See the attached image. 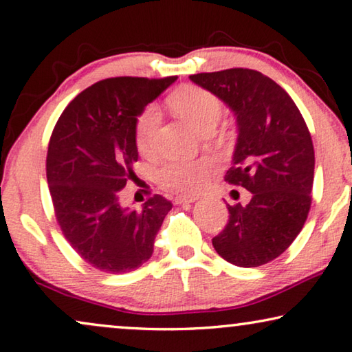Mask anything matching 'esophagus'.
I'll list each match as a JSON object with an SVG mask.
<instances>
[{"label":"esophagus","mask_w":352,"mask_h":352,"mask_svg":"<svg viewBox=\"0 0 352 352\" xmlns=\"http://www.w3.org/2000/svg\"><path fill=\"white\" fill-rule=\"evenodd\" d=\"M199 197L197 196H177L175 204H192L196 202Z\"/></svg>","instance_id":"obj_1"}]
</instances>
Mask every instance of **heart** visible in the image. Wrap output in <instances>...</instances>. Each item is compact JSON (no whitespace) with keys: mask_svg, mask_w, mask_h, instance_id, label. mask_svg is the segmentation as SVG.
<instances>
[{"mask_svg":"<svg viewBox=\"0 0 352 352\" xmlns=\"http://www.w3.org/2000/svg\"><path fill=\"white\" fill-rule=\"evenodd\" d=\"M169 104L200 135L213 130L222 116V103L214 94L202 87H180L169 97ZM160 125V113L153 106L144 109L136 122V144L139 152L150 153L153 148L156 130ZM208 161H167L160 167L156 178L161 186L178 192H194L202 188L210 174Z\"/></svg>","mask_w":352,"mask_h":352,"instance_id":"1","label":"heart"}]
</instances>
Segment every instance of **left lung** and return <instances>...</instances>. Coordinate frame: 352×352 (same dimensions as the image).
<instances>
[{"label":"left lung","mask_w":352,"mask_h":352,"mask_svg":"<svg viewBox=\"0 0 352 352\" xmlns=\"http://www.w3.org/2000/svg\"><path fill=\"white\" fill-rule=\"evenodd\" d=\"M236 117L238 138L226 182L252 194L227 205L228 222L213 238L228 263L255 267L285 252L302 230L311 204L315 152L298 106L271 78L250 69L189 76Z\"/></svg>","instance_id":"1"}]
</instances>
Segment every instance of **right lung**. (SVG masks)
Listing matches in <instances>:
<instances>
[{"label": "right lung", "mask_w": 352, "mask_h": 352, "mask_svg": "<svg viewBox=\"0 0 352 352\" xmlns=\"http://www.w3.org/2000/svg\"><path fill=\"white\" fill-rule=\"evenodd\" d=\"M177 76H119L98 81L60 114L47 153L56 219L76 254L109 274L130 272L152 256L169 200L156 194L141 210L122 206L135 175L136 122Z\"/></svg>", "instance_id": "right-lung-1"}]
</instances>
